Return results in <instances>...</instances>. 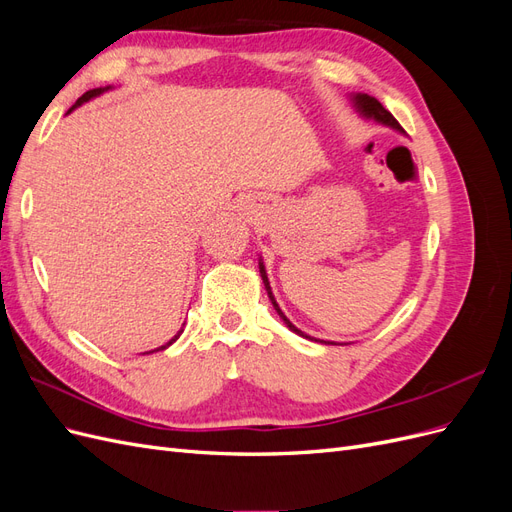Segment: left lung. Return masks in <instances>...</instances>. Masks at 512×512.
I'll return each mask as SVG.
<instances>
[{
  "mask_svg": "<svg viewBox=\"0 0 512 512\" xmlns=\"http://www.w3.org/2000/svg\"><path fill=\"white\" fill-rule=\"evenodd\" d=\"M350 102H352V106H354V111L359 113L363 119H374L376 123H382V126H386V128H393V130H397V132H404V128L399 126L397 123V119L386 111V108L376 100V98H371V96H367V94H352L350 96ZM258 269H260V277H262V284H265V290H267V294H269V299H271V303H273V307H275V312H277V316H280L282 320H284V324L286 327L292 331V333H297V335H301V337H305V339H312V342H320V344H324V346H337V342H327V339H316V337H312V335H307V333H303L301 329H297L294 327V324L286 318V314L282 312V307L277 305V301H275V297H273V290H271V284H269V277H267V269H265V262H262V258H258Z\"/></svg>",
  "mask_w": 512,
  "mask_h": 512,
  "instance_id": "left-lung-1",
  "label": "left lung"
}]
</instances>
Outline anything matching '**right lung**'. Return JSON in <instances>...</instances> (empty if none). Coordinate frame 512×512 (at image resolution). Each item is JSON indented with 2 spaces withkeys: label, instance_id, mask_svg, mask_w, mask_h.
Instances as JSON below:
<instances>
[{
  "label": "right lung",
  "instance_id": "add662e5",
  "mask_svg": "<svg viewBox=\"0 0 512 512\" xmlns=\"http://www.w3.org/2000/svg\"><path fill=\"white\" fill-rule=\"evenodd\" d=\"M108 89H113V87H111V85H106V87H98V89H89V91H85V94H83V96H81L79 100H76V104H74V106L70 108V111H68L66 115H70V113L74 111V108H76V106H81V104H85V102H89V100H94V98L102 96V94H104V91H108ZM183 324H185V322H183ZM181 333H183V327H181V329L177 331V335H175L173 339H168V342H166L164 346H160V348H156V350H149V352H158V350H164V348H168L170 344H175V342H177V339H179V335H181ZM149 352H143V354H149Z\"/></svg>",
  "mask_w": 512,
  "mask_h": 512
}]
</instances>
